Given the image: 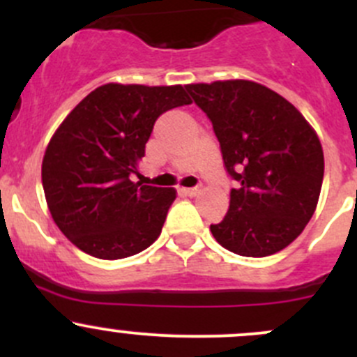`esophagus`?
Returning <instances> with one entry per match:
<instances>
[{
  "instance_id": "esophagus-1",
  "label": "esophagus",
  "mask_w": 357,
  "mask_h": 357,
  "mask_svg": "<svg viewBox=\"0 0 357 357\" xmlns=\"http://www.w3.org/2000/svg\"><path fill=\"white\" fill-rule=\"evenodd\" d=\"M183 193L188 197H197L200 193V188L199 186H195V188H183Z\"/></svg>"
}]
</instances>
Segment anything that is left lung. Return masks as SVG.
Segmentation results:
<instances>
[{
    "label": "left lung",
    "instance_id": "1",
    "mask_svg": "<svg viewBox=\"0 0 357 357\" xmlns=\"http://www.w3.org/2000/svg\"><path fill=\"white\" fill-rule=\"evenodd\" d=\"M211 119L228 174L238 186L214 238L229 252L266 257L289 247L312 218L325 158L318 135L294 105L254 81L186 84Z\"/></svg>",
    "mask_w": 357,
    "mask_h": 357
}]
</instances>
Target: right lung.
I'll list each match as a JSON object with an SVG mask.
<instances>
[{
  "mask_svg": "<svg viewBox=\"0 0 357 357\" xmlns=\"http://www.w3.org/2000/svg\"><path fill=\"white\" fill-rule=\"evenodd\" d=\"M185 88L109 82L63 119L43 157L46 204L60 231L107 261L145 250L158 238L174 188L132 183L153 124L190 105Z\"/></svg>",
  "mask_w": 357,
  "mask_h": 357,
  "instance_id": "right-lung-1",
  "label": "right lung"
}]
</instances>
